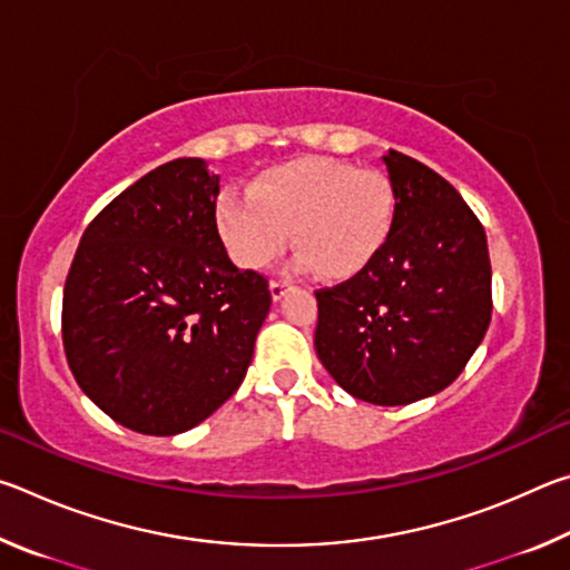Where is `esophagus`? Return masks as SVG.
Here are the masks:
<instances>
[{"label":"esophagus","instance_id":"obj_1","mask_svg":"<svg viewBox=\"0 0 570 570\" xmlns=\"http://www.w3.org/2000/svg\"><path fill=\"white\" fill-rule=\"evenodd\" d=\"M288 288H292V284H288V282H272V284H268V292H272L274 302H282Z\"/></svg>","mask_w":570,"mask_h":570}]
</instances>
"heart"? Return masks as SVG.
<instances>
[{"label":"heart","instance_id":"1","mask_svg":"<svg viewBox=\"0 0 570 570\" xmlns=\"http://www.w3.org/2000/svg\"><path fill=\"white\" fill-rule=\"evenodd\" d=\"M250 193L218 196L216 224L240 268H266L284 254L288 230L298 268L352 278L382 254L397 220V190L380 170L302 156L266 168Z\"/></svg>","mask_w":570,"mask_h":570}]
</instances>
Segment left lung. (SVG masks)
Instances as JSON below:
<instances>
[{"label": "left lung", "instance_id": "1", "mask_svg": "<svg viewBox=\"0 0 570 570\" xmlns=\"http://www.w3.org/2000/svg\"><path fill=\"white\" fill-rule=\"evenodd\" d=\"M397 220L382 254L316 292L314 346L356 400L410 404L458 380L493 314L488 238L460 193L404 153L382 156Z\"/></svg>", "mask_w": 570, "mask_h": 570}]
</instances>
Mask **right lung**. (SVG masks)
I'll return each mask as SVG.
<instances>
[{
    "instance_id": "obj_1",
    "label": "right lung",
    "mask_w": 570,
    "mask_h": 570,
    "mask_svg": "<svg viewBox=\"0 0 570 570\" xmlns=\"http://www.w3.org/2000/svg\"><path fill=\"white\" fill-rule=\"evenodd\" d=\"M216 196L204 158L163 163L100 210L67 274V364L140 435H180L214 414L244 382L272 306L266 278L228 258Z\"/></svg>"
}]
</instances>
